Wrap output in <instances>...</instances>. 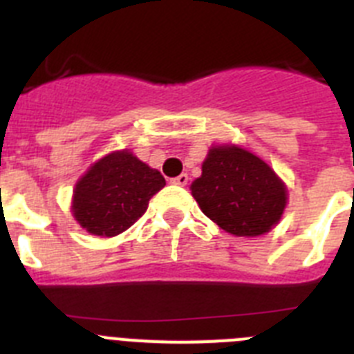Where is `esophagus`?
<instances>
[{"mask_svg": "<svg viewBox=\"0 0 354 354\" xmlns=\"http://www.w3.org/2000/svg\"><path fill=\"white\" fill-rule=\"evenodd\" d=\"M187 180H189V177H187V174H180V175H177L175 179H171V183L177 184V186H186Z\"/></svg>", "mask_w": 354, "mask_h": 354, "instance_id": "esophagus-1", "label": "esophagus"}]
</instances>
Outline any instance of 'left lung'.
<instances>
[{
	"mask_svg": "<svg viewBox=\"0 0 354 354\" xmlns=\"http://www.w3.org/2000/svg\"><path fill=\"white\" fill-rule=\"evenodd\" d=\"M200 209L225 232L255 237L270 232L287 205L286 184L250 150L212 147L192 184Z\"/></svg>",
	"mask_w": 354,
	"mask_h": 354,
	"instance_id": "obj_1",
	"label": "left lung"
}]
</instances>
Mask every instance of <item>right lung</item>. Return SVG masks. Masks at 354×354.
Masks as SVG:
<instances>
[{"label": "right lung", "mask_w": 354, "mask_h": 354, "mask_svg": "<svg viewBox=\"0 0 354 354\" xmlns=\"http://www.w3.org/2000/svg\"><path fill=\"white\" fill-rule=\"evenodd\" d=\"M165 177L129 150L93 162L77 180L72 214L93 236L113 237L142 218L149 200L165 187Z\"/></svg>", "instance_id": "1"}]
</instances>
